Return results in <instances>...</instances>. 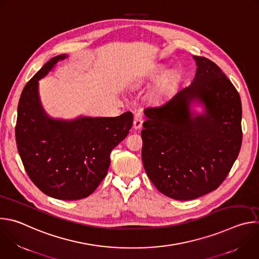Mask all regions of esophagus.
<instances>
[{
	"label": "esophagus",
	"instance_id": "34e87169",
	"mask_svg": "<svg viewBox=\"0 0 259 259\" xmlns=\"http://www.w3.org/2000/svg\"><path fill=\"white\" fill-rule=\"evenodd\" d=\"M142 123H143L142 116L140 114H135L134 120H133V129L139 130L142 127Z\"/></svg>",
	"mask_w": 259,
	"mask_h": 259
}]
</instances>
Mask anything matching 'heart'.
I'll use <instances>...</instances> for the list:
<instances>
[{
  "label": "heart",
  "mask_w": 259,
  "mask_h": 259,
  "mask_svg": "<svg viewBox=\"0 0 259 259\" xmlns=\"http://www.w3.org/2000/svg\"><path fill=\"white\" fill-rule=\"evenodd\" d=\"M165 72H166L165 67H159V68L155 71V73H153L152 77H153V78H157V77H159V76H162L163 73H165ZM174 84H175V76H174V75L168 76L167 78L163 79V80L155 87V89H154V90L152 91V93H151V97H152L153 99H156V100L163 98L165 95H167V94L171 91V89L173 88Z\"/></svg>",
  "instance_id": "b5f03b06"
}]
</instances>
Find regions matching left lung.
Segmentation results:
<instances>
[{
	"label": "left lung",
	"instance_id": "8db88e82",
	"mask_svg": "<svg viewBox=\"0 0 259 259\" xmlns=\"http://www.w3.org/2000/svg\"><path fill=\"white\" fill-rule=\"evenodd\" d=\"M192 84L159 106L144 109L142 163L165 196L188 201L216 190L242 144V104L232 82L213 61L193 56ZM201 106L199 113L193 108Z\"/></svg>",
	"mask_w": 259,
	"mask_h": 259
}]
</instances>
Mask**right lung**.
Here are the masks:
<instances>
[{
	"mask_svg": "<svg viewBox=\"0 0 259 259\" xmlns=\"http://www.w3.org/2000/svg\"><path fill=\"white\" fill-rule=\"evenodd\" d=\"M68 55L52 57L22 90L15 128L24 169L40 191L65 201L90 196L105 177L110 153L128 135L133 116L50 117L42 105L39 81Z\"/></svg>",
	"mask_w": 259,
	"mask_h": 259,
	"instance_id": "right-lung-1",
	"label": "right lung"
}]
</instances>
